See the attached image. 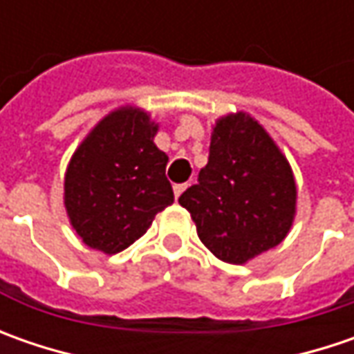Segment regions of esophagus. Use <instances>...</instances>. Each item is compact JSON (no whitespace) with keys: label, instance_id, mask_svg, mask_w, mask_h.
I'll list each match as a JSON object with an SVG mask.
<instances>
[{"label":"esophagus","instance_id":"34e87169","mask_svg":"<svg viewBox=\"0 0 354 354\" xmlns=\"http://www.w3.org/2000/svg\"><path fill=\"white\" fill-rule=\"evenodd\" d=\"M189 187V183H181V185H175L173 187V193H175V198H179L181 195H183V191Z\"/></svg>","mask_w":354,"mask_h":354}]
</instances>
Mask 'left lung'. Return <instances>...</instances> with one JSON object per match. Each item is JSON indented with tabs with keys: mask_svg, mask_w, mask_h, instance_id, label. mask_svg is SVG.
Segmentation results:
<instances>
[{
	"mask_svg": "<svg viewBox=\"0 0 354 354\" xmlns=\"http://www.w3.org/2000/svg\"><path fill=\"white\" fill-rule=\"evenodd\" d=\"M293 171L276 142L250 114L216 120L209 163L179 197L201 242L223 262L246 264L278 246L295 216Z\"/></svg>",
	"mask_w": 354,
	"mask_h": 354,
	"instance_id": "8db88e82",
	"label": "left lung"
}]
</instances>
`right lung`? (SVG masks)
Wrapping results in <instances>:
<instances>
[{"instance_id": "obj_1", "label": "right lung", "mask_w": 354, "mask_h": 354, "mask_svg": "<svg viewBox=\"0 0 354 354\" xmlns=\"http://www.w3.org/2000/svg\"><path fill=\"white\" fill-rule=\"evenodd\" d=\"M142 108L122 106L102 118L78 145L64 173V207L82 242L118 254L147 232L173 203L165 177L169 157Z\"/></svg>"}]
</instances>
